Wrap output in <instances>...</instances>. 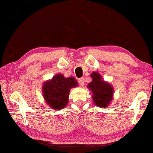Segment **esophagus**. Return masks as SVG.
Listing matches in <instances>:
<instances>
[{"label":"esophagus","mask_w":153,"mask_h":153,"mask_svg":"<svg viewBox=\"0 0 153 153\" xmlns=\"http://www.w3.org/2000/svg\"><path fill=\"white\" fill-rule=\"evenodd\" d=\"M84 82H85V81H84V78H79V80H78V83H79V84L80 85V86H83L84 85Z\"/></svg>","instance_id":"esophagus-1"}]
</instances>
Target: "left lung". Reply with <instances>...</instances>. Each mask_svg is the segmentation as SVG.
Returning a JSON list of instances; mask_svg holds the SVG:
<instances>
[{
    "instance_id": "8db88e82",
    "label": "left lung",
    "mask_w": 153,
    "mask_h": 153,
    "mask_svg": "<svg viewBox=\"0 0 153 153\" xmlns=\"http://www.w3.org/2000/svg\"><path fill=\"white\" fill-rule=\"evenodd\" d=\"M92 82L88 88L92 92L93 101L99 107H107L113 97V88L108 82L102 79V77L97 72L91 74Z\"/></svg>"
}]
</instances>
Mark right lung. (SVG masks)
Instances as JSON below:
<instances>
[{"mask_svg":"<svg viewBox=\"0 0 153 153\" xmlns=\"http://www.w3.org/2000/svg\"><path fill=\"white\" fill-rule=\"evenodd\" d=\"M77 80L74 77L65 78L62 74H57L53 79L45 82L42 94L46 102L54 110H61L69 102L70 89L77 87Z\"/></svg>","mask_w":153,"mask_h":153,"instance_id":"obj_1","label":"right lung"}]
</instances>
